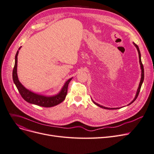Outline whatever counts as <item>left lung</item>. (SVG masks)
<instances>
[{
  "mask_svg": "<svg viewBox=\"0 0 154 154\" xmlns=\"http://www.w3.org/2000/svg\"><path fill=\"white\" fill-rule=\"evenodd\" d=\"M133 45H134L135 47L137 48V51H138V56H139V62H140V68H141L142 73H141V79H140V84H139V85H138V89H137V93H136L135 97V98H134V99H133V101H132L130 104H128V105L131 104V103H133L134 102V101H135V100L137 99V97H138V94H139V92H140V89H141V87H142V84H143V80H144V69H143V64H142V60H141V54H140V50H139L138 46H137V45L134 42H133ZM92 101H93V103H94L96 105H97V106L100 107V108H101L106 109H119V108H107V107L103 106H101V105H100V104H99L96 103V102L94 101L92 99Z\"/></svg>",
  "mask_w": 154,
  "mask_h": 154,
  "instance_id": "obj_1",
  "label": "left lung"
}]
</instances>
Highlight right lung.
<instances>
[{
    "instance_id": "1",
    "label": "right lung",
    "mask_w": 154,
    "mask_h": 154,
    "mask_svg": "<svg viewBox=\"0 0 154 154\" xmlns=\"http://www.w3.org/2000/svg\"><path fill=\"white\" fill-rule=\"evenodd\" d=\"M21 46L17 50L15 57V64L12 72V79L22 97L26 102H28L29 103L38 105L39 106L45 107V108H50V107L55 106L63 102L65 99L66 94H67L68 85L69 82L72 79V77L69 79L65 82L61 91H60L57 94L54 96H46L44 95H40L38 94H36L28 90V89H26L25 87L19 82L17 73V55L19 53V50L21 49Z\"/></svg>"
}]
</instances>
